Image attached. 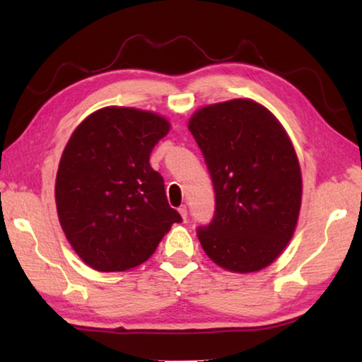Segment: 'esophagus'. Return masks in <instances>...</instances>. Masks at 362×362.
<instances>
[{
	"instance_id": "obj_1",
	"label": "esophagus",
	"mask_w": 362,
	"mask_h": 362,
	"mask_svg": "<svg viewBox=\"0 0 362 362\" xmlns=\"http://www.w3.org/2000/svg\"><path fill=\"white\" fill-rule=\"evenodd\" d=\"M179 212H180V216H182V218H183V222H187V218H188L187 206H180V207H179Z\"/></svg>"
}]
</instances>
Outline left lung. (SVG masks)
I'll return each mask as SVG.
<instances>
[{"label": "left lung", "instance_id": "1", "mask_svg": "<svg viewBox=\"0 0 362 362\" xmlns=\"http://www.w3.org/2000/svg\"><path fill=\"white\" fill-rule=\"evenodd\" d=\"M209 170L216 211L198 226L218 267L250 273L291 241L302 203V175L283 126L265 107L235 99L198 110L188 122Z\"/></svg>", "mask_w": 362, "mask_h": 362}]
</instances>
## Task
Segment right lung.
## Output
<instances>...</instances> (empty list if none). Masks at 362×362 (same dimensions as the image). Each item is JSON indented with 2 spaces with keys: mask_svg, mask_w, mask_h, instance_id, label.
Returning a JSON list of instances; mask_svg holds the SVG:
<instances>
[{
  "mask_svg": "<svg viewBox=\"0 0 362 362\" xmlns=\"http://www.w3.org/2000/svg\"><path fill=\"white\" fill-rule=\"evenodd\" d=\"M169 132L151 112L108 107L88 116L66 144L56 179L60 225L97 272H124L150 259L180 214L169 206L150 153Z\"/></svg>",
  "mask_w": 362,
  "mask_h": 362,
  "instance_id": "1",
  "label": "right lung"
}]
</instances>
